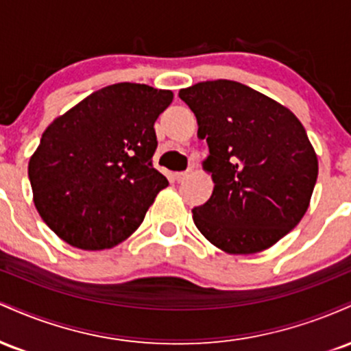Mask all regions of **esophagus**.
I'll list each match as a JSON object with an SVG mask.
<instances>
[{"label":"esophagus","mask_w":351,"mask_h":351,"mask_svg":"<svg viewBox=\"0 0 351 351\" xmlns=\"http://www.w3.org/2000/svg\"><path fill=\"white\" fill-rule=\"evenodd\" d=\"M188 175H189V171H178V173H175V180L176 181H184L188 178Z\"/></svg>","instance_id":"1"}]
</instances>
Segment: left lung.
<instances>
[{
    "mask_svg": "<svg viewBox=\"0 0 351 351\" xmlns=\"http://www.w3.org/2000/svg\"><path fill=\"white\" fill-rule=\"evenodd\" d=\"M180 99L206 138L204 171L215 189L193 209L196 228L228 254L271 247L300 223L317 183L318 160L300 120L267 95L234 82L206 80Z\"/></svg>",
    "mask_w": 351,
    "mask_h": 351,
    "instance_id": "1",
    "label": "left lung"
}]
</instances>
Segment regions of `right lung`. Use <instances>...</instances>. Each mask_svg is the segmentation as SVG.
I'll return each mask as SVG.
<instances>
[{"instance_id":"right-lung-1","label":"right lung","mask_w":351,"mask_h":351,"mask_svg":"<svg viewBox=\"0 0 351 351\" xmlns=\"http://www.w3.org/2000/svg\"><path fill=\"white\" fill-rule=\"evenodd\" d=\"M173 92L120 82L86 97L44 130L27 175L34 206L84 251L134 234L168 180L153 168L156 119Z\"/></svg>"}]
</instances>
